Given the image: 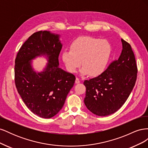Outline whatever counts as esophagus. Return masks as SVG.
Masks as SVG:
<instances>
[{
    "label": "esophagus",
    "instance_id": "obj_1",
    "mask_svg": "<svg viewBox=\"0 0 148 148\" xmlns=\"http://www.w3.org/2000/svg\"><path fill=\"white\" fill-rule=\"evenodd\" d=\"M80 83V80H79V79L78 78H76V80H75V83L78 84V83Z\"/></svg>",
    "mask_w": 148,
    "mask_h": 148
}]
</instances>
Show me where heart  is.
Here are the masks:
<instances>
[{"label":"heart","instance_id":"b5f03b06","mask_svg":"<svg viewBox=\"0 0 148 148\" xmlns=\"http://www.w3.org/2000/svg\"><path fill=\"white\" fill-rule=\"evenodd\" d=\"M111 52L112 46L107 40L83 36L71 43L70 50L62 52V60L71 73L76 72L82 64V75L97 77L105 70Z\"/></svg>","mask_w":148,"mask_h":148}]
</instances>
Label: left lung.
Listing matches in <instances>:
<instances>
[{
    "label": "left lung",
    "mask_w": 148,
    "mask_h": 148,
    "mask_svg": "<svg viewBox=\"0 0 148 148\" xmlns=\"http://www.w3.org/2000/svg\"><path fill=\"white\" fill-rule=\"evenodd\" d=\"M122 53L98 77L85 80V106L92 113L107 116L117 112L135 86L137 78L135 57L130 44L123 39Z\"/></svg>",
    "instance_id": "left-lung-1"
}]
</instances>
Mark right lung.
I'll use <instances>...</instances> for the list:
<instances>
[{
	"label": "right lung",
	"instance_id": "right-lung-1",
	"mask_svg": "<svg viewBox=\"0 0 148 148\" xmlns=\"http://www.w3.org/2000/svg\"><path fill=\"white\" fill-rule=\"evenodd\" d=\"M62 47L59 35L39 31L29 37L16 55V89L28 108L40 117L50 119L59 112L75 83V75L59 67ZM44 55L48 56V63L43 72L36 73L30 60Z\"/></svg>",
	"mask_w": 148,
	"mask_h": 148
}]
</instances>
